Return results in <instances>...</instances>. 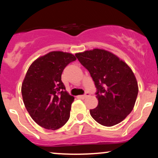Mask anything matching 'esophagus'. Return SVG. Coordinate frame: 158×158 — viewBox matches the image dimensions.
Returning <instances> with one entry per match:
<instances>
[{"mask_svg": "<svg viewBox=\"0 0 158 158\" xmlns=\"http://www.w3.org/2000/svg\"><path fill=\"white\" fill-rule=\"evenodd\" d=\"M88 96H90L89 93H85V94H84V95H83V96H79L78 97H79V98H87V97H88Z\"/></svg>", "mask_w": 158, "mask_h": 158, "instance_id": "34e87169", "label": "esophagus"}]
</instances>
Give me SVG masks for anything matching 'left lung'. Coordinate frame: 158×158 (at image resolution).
I'll use <instances>...</instances> for the list:
<instances>
[{"label": "left lung", "mask_w": 158, "mask_h": 158, "mask_svg": "<svg viewBox=\"0 0 158 158\" xmlns=\"http://www.w3.org/2000/svg\"><path fill=\"white\" fill-rule=\"evenodd\" d=\"M94 81L98 104L90 109L94 120L106 127L122 122L132 111L138 94L137 80L131 68L117 56L94 49L75 54Z\"/></svg>", "instance_id": "obj_1"}]
</instances>
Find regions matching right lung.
<instances>
[{"mask_svg": "<svg viewBox=\"0 0 158 158\" xmlns=\"http://www.w3.org/2000/svg\"><path fill=\"white\" fill-rule=\"evenodd\" d=\"M76 60L70 53L51 52L36 59L28 69L21 86L27 111L40 127L55 130L70 118L74 97L62 82L64 68Z\"/></svg>", "mask_w": 158, "mask_h": 158, "instance_id": "obj_1", "label": "right lung"}]
</instances>
